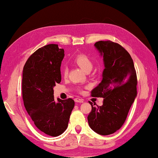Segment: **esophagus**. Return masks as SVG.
Here are the masks:
<instances>
[{"label": "esophagus", "instance_id": "34e87169", "mask_svg": "<svg viewBox=\"0 0 158 158\" xmlns=\"http://www.w3.org/2000/svg\"><path fill=\"white\" fill-rule=\"evenodd\" d=\"M75 102H79V103H82L84 102V99H82V98H77L75 99Z\"/></svg>", "mask_w": 158, "mask_h": 158}]
</instances>
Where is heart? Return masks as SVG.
Segmentation results:
<instances>
[{
	"label": "heart",
	"mask_w": 158,
	"mask_h": 158,
	"mask_svg": "<svg viewBox=\"0 0 158 158\" xmlns=\"http://www.w3.org/2000/svg\"><path fill=\"white\" fill-rule=\"evenodd\" d=\"M73 61L85 72L91 70L92 68H93V62H92L91 59H89L88 56H87L86 54H80L77 55L75 57ZM61 74L64 77L67 76L68 71L65 68H63L61 69Z\"/></svg>",
	"instance_id": "obj_1"
}]
</instances>
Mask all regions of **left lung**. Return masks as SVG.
<instances>
[{
	"label": "left lung",
	"instance_id": "1",
	"mask_svg": "<svg viewBox=\"0 0 158 158\" xmlns=\"http://www.w3.org/2000/svg\"><path fill=\"white\" fill-rule=\"evenodd\" d=\"M94 47L103 57L102 80L91 92L103 98L87 116L89 127L99 135L112 134L122 127L137 96V77L133 59L124 48L111 41H99Z\"/></svg>",
	"mask_w": 158,
	"mask_h": 158
}]
</instances>
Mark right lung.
Returning <instances> with one entry per match:
<instances>
[{
  "instance_id": "1",
  "label": "right lung",
  "mask_w": 158,
  "mask_h": 158,
  "mask_svg": "<svg viewBox=\"0 0 158 158\" xmlns=\"http://www.w3.org/2000/svg\"><path fill=\"white\" fill-rule=\"evenodd\" d=\"M64 50L58 44L37 49L25 63L22 91L24 105L39 130L51 136L62 134L68 127L73 99H54V87L61 81L60 65Z\"/></svg>"
}]
</instances>
